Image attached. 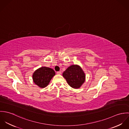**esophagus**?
<instances>
[{"label": "esophagus", "instance_id": "esophagus-1", "mask_svg": "<svg viewBox=\"0 0 129 129\" xmlns=\"http://www.w3.org/2000/svg\"><path fill=\"white\" fill-rule=\"evenodd\" d=\"M57 74H61V72H57Z\"/></svg>", "mask_w": 129, "mask_h": 129}]
</instances>
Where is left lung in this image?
I'll use <instances>...</instances> for the list:
<instances>
[{
  "label": "left lung",
  "mask_w": 129,
  "mask_h": 129,
  "mask_svg": "<svg viewBox=\"0 0 129 129\" xmlns=\"http://www.w3.org/2000/svg\"><path fill=\"white\" fill-rule=\"evenodd\" d=\"M69 85L75 89L79 88L85 80V75L81 68L77 64L69 67L62 74Z\"/></svg>",
  "instance_id": "left-lung-1"
}]
</instances>
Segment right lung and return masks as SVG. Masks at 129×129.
<instances>
[{"instance_id": "right-lung-1", "label": "right lung", "mask_w": 129, "mask_h": 129, "mask_svg": "<svg viewBox=\"0 0 129 129\" xmlns=\"http://www.w3.org/2000/svg\"><path fill=\"white\" fill-rule=\"evenodd\" d=\"M55 74V72L52 69L41 67L35 71L32 77L34 82L37 85L41 88H45Z\"/></svg>"}]
</instances>
